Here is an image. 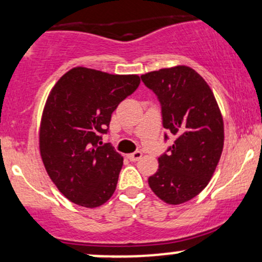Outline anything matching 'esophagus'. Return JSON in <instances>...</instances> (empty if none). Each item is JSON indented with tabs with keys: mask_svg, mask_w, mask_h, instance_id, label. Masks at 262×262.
<instances>
[{
	"mask_svg": "<svg viewBox=\"0 0 262 262\" xmlns=\"http://www.w3.org/2000/svg\"><path fill=\"white\" fill-rule=\"evenodd\" d=\"M126 157H128V159L130 160V162H138L139 159H142L143 153H142V151H134V153L128 154Z\"/></svg>",
	"mask_w": 262,
	"mask_h": 262,
	"instance_id": "obj_1",
	"label": "esophagus"
}]
</instances>
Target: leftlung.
Instances as JSON below:
<instances>
[{
	"label": "left lung",
	"instance_id": "1",
	"mask_svg": "<svg viewBox=\"0 0 262 262\" xmlns=\"http://www.w3.org/2000/svg\"><path fill=\"white\" fill-rule=\"evenodd\" d=\"M140 78L157 94L163 126L175 137L149 186L166 204L179 205L210 182L224 148L223 116L209 84L190 67L163 68Z\"/></svg>",
	"mask_w": 262,
	"mask_h": 262
}]
</instances>
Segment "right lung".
I'll use <instances>...</instances> for the list:
<instances>
[{
    "instance_id": "1",
    "label": "right lung",
    "mask_w": 262,
    "mask_h": 262,
    "mask_svg": "<svg viewBox=\"0 0 262 262\" xmlns=\"http://www.w3.org/2000/svg\"><path fill=\"white\" fill-rule=\"evenodd\" d=\"M140 83L137 74L72 68L54 84L39 126V153L58 190L84 208H97L116 191L123 157L102 145L112 113Z\"/></svg>"
}]
</instances>
